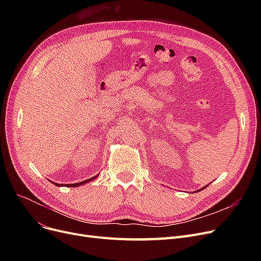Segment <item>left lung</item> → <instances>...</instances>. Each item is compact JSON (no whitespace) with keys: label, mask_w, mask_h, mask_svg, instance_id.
Masks as SVG:
<instances>
[{"label":"left lung","mask_w":261,"mask_h":261,"mask_svg":"<svg viewBox=\"0 0 261 261\" xmlns=\"http://www.w3.org/2000/svg\"><path fill=\"white\" fill-rule=\"evenodd\" d=\"M205 187H206V186H205ZM205 187H203V188H202V189H204V188H205ZM202 189H201V190H202Z\"/></svg>","instance_id":"8db88e82"}]
</instances>
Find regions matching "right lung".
<instances>
[{"label": "right lung", "mask_w": 261, "mask_h": 261, "mask_svg": "<svg viewBox=\"0 0 261 261\" xmlns=\"http://www.w3.org/2000/svg\"><path fill=\"white\" fill-rule=\"evenodd\" d=\"M96 176H98V174H97V175H95V176H93V177H91V179H88V180L84 181V182H79V183H75V184H64V185H65V186H68V187H77V186H79V185H82V184H85V183H88V182H90V181L94 180ZM53 184H55V185H57V186H63L62 184H57V183H54V182H53Z\"/></svg>", "instance_id": "right-lung-1"}]
</instances>
